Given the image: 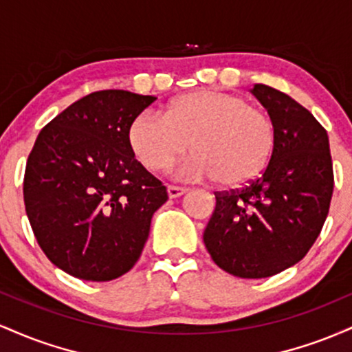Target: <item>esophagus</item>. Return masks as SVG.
I'll return each instance as SVG.
<instances>
[{
	"label": "esophagus",
	"mask_w": 352,
	"mask_h": 352,
	"mask_svg": "<svg viewBox=\"0 0 352 352\" xmlns=\"http://www.w3.org/2000/svg\"><path fill=\"white\" fill-rule=\"evenodd\" d=\"M188 190L185 187H175V185H168L167 187V195L168 199H177V197H182L184 193H187Z\"/></svg>",
	"instance_id": "34e87169"
}]
</instances>
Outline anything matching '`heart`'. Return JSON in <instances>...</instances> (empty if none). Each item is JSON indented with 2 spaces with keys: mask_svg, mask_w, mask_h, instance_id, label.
Segmentation results:
<instances>
[{
  "mask_svg": "<svg viewBox=\"0 0 352 352\" xmlns=\"http://www.w3.org/2000/svg\"><path fill=\"white\" fill-rule=\"evenodd\" d=\"M132 153L148 172L167 168L187 145L179 175L210 179L238 187L260 175L276 145V127L263 109L245 98L215 89H199L173 99L164 116L137 114L127 129Z\"/></svg>",
  "mask_w": 352,
  "mask_h": 352,
  "instance_id": "b5f03b06",
  "label": "heart"
}]
</instances>
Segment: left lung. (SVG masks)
I'll return each instance as SVG.
<instances>
[{"instance_id":"left-lung-1","label":"left lung","mask_w":352,"mask_h":352,"mask_svg":"<svg viewBox=\"0 0 352 352\" xmlns=\"http://www.w3.org/2000/svg\"><path fill=\"white\" fill-rule=\"evenodd\" d=\"M276 127L265 172L235 192L217 193L204 232L210 256L233 276L268 278L296 265L324 225L333 197L328 132L285 92L254 84Z\"/></svg>"}]
</instances>
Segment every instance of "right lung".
Segmentation results:
<instances>
[{
    "mask_svg": "<svg viewBox=\"0 0 352 352\" xmlns=\"http://www.w3.org/2000/svg\"><path fill=\"white\" fill-rule=\"evenodd\" d=\"M155 99L92 92L36 139L24 173L26 215L44 254L71 276L111 281L127 273L168 199L127 142L129 124Z\"/></svg>",
    "mask_w": 352,
    "mask_h": 352,
    "instance_id": "right-lung-1",
    "label": "right lung"
}]
</instances>
